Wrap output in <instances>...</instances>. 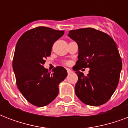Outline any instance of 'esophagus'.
Masks as SVG:
<instances>
[{
  "mask_svg": "<svg viewBox=\"0 0 128 128\" xmlns=\"http://www.w3.org/2000/svg\"><path fill=\"white\" fill-rule=\"evenodd\" d=\"M66 70H67V72H68V74H70V73H72V71L70 69H69V68H67L66 69Z\"/></svg>",
  "mask_w": 128,
  "mask_h": 128,
  "instance_id": "esophagus-1",
  "label": "esophagus"
}]
</instances>
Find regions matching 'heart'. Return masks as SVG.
Returning a JSON list of instances; mask_svg holds the SVG:
<instances>
[{
    "mask_svg": "<svg viewBox=\"0 0 128 128\" xmlns=\"http://www.w3.org/2000/svg\"><path fill=\"white\" fill-rule=\"evenodd\" d=\"M69 63H70V62H65V64H69Z\"/></svg>",
    "mask_w": 128,
    "mask_h": 128,
    "instance_id": "1",
    "label": "heart"
}]
</instances>
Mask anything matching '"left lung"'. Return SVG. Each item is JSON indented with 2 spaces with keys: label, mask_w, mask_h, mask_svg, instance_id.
Wrapping results in <instances>:
<instances>
[{
  "label": "left lung",
  "mask_w": 128,
  "mask_h": 128,
  "mask_svg": "<svg viewBox=\"0 0 128 128\" xmlns=\"http://www.w3.org/2000/svg\"><path fill=\"white\" fill-rule=\"evenodd\" d=\"M68 36L78 46L74 66L78 80L75 93L87 105L98 106L107 102L119 82L122 62L116 44L109 35L92 28L70 30ZM89 68L87 76L78 70Z\"/></svg>",
  "instance_id": "8db88e82"
}]
</instances>
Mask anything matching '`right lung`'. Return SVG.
I'll return each mask as SVG.
<instances>
[{
	"instance_id": "add662e5",
	"label": "right lung",
	"mask_w": 128,
	"mask_h": 128,
	"mask_svg": "<svg viewBox=\"0 0 128 128\" xmlns=\"http://www.w3.org/2000/svg\"><path fill=\"white\" fill-rule=\"evenodd\" d=\"M64 34V30L39 26L24 33L16 43L12 68L17 87L27 101L38 107L56 98L58 85L68 74L62 66L54 68L52 73L43 66L54 43Z\"/></svg>"
}]
</instances>
